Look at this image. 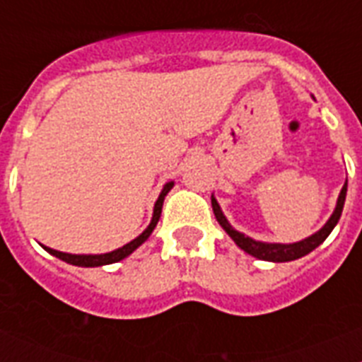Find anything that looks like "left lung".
<instances>
[{
  "mask_svg": "<svg viewBox=\"0 0 362 362\" xmlns=\"http://www.w3.org/2000/svg\"><path fill=\"white\" fill-rule=\"evenodd\" d=\"M346 193H348V180L340 189V195H338L337 206L332 210L331 218L327 220V223L321 227L320 231H315L314 235H310V237L303 238V240L298 242H289V244H281V242H263V240H255V238L247 237L244 233L237 231L235 227L229 223V220L223 214V210H221L220 203L216 201L214 193H212V210H214V216L218 223L223 227V231L229 235V237L235 240L240 250H244L246 253L253 255V257L263 259V261H272V263H287V261H295V259H300L304 255H308L312 250L323 244L331 231L337 227L338 220H340V216H342L344 210V203H346Z\"/></svg>",
  "mask_w": 362,
  "mask_h": 362,
  "instance_id": "obj_1",
  "label": "left lung"
}]
</instances>
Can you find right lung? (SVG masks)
<instances>
[{
    "label": "right lung",
    "instance_id": "1",
    "mask_svg": "<svg viewBox=\"0 0 362 362\" xmlns=\"http://www.w3.org/2000/svg\"><path fill=\"white\" fill-rule=\"evenodd\" d=\"M173 186H175V182L173 180L167 182V184L163 186V189H161V193H159L158 201H156V204H153L152 220H150L146 229H144L139 237L133 238V240L127 242V244H124V246L118 247V250H112V252H107V253H65V252H58V250H52V247H48V246H42V247H45L50 255H54V257L62 259V261H65V263L75 264V267H103V264L118 263V261L125 259L127 255H131V253L135 252L136 247L141 246V244H144V242L148 240V237L152 235V231L156 229V226H158L159 216H161V209H163L165 197H167V193L173 189Z\"/></svg>",
    "mask_w": 362,
    "mask_h": 362
}]
</instances>
